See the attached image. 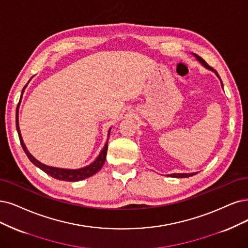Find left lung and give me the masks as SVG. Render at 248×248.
<instances>
[{
	"mask_svg": "<svg viewBox=\"0 0 248 248\" xmlns=\"http://www.w3.org/2000/svg\"><path fill=\"white\" fill-rule=\"evenodd\" d=\"M196 58H197L201 63H202L205 67H207V68H209V69H212V67H210V66L208 65V64L205 62L204 59H202L201 57L197 56V55H196ZM213 70L217 73V76L219 78V76H218V73L217 72V70H215L214 68H213ZM222 86H223V84H222ZM196 173H198V172H193V173H171L170 177H173V178H188V177H192V176L196 175Z\"/></svg>",
	"mask_w": 248,
	"mask_h": 248,
	"instance_id": "1",
	"label": "left lung"
}]
</instances>
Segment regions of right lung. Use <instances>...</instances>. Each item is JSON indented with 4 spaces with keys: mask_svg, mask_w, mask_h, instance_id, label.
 <instances>
[{
    "mask_svg": "<svg viewBox=\"0 0 248 248\" xmlns=\"http://www.w3.org/2000/svg\"><path fill=\"white\" fill-rule=\"evenodd\" d=\"M26 87V86H25ZM25 87L23 88V90L25 89ZM23 92V91H22ZM18 106H19V103L17 105V109H16V129L18 132V136H19V140H20V144L22 146V148L25 152V154L27 155V157L30 158V160L34 164V166L38 167L39 169H41L43 171H45L47 175L53 177L54 179H57L60 181H67V182H78L80 180H85L89 177H92L93 175H95L96 172H98L101 168L103 167V164L105 162L106 159V154H107V148L108 145L107 143L105 144L104 148L101 151V153L99 154V156L97 157V159L91 163L90 166L82 168L79 170H63V169H57V168H52V167H48L45 166V164L41 163L40 161L36 160L32 155L29 152V150L26 149L25 145L22 141L21 138V134L19 131V125H18Z\"/></svg>",
    "mask_w": 248,
    "mask_h": 248,
    "instance_id": "add662e5",
    "label": "right lung"
}]
</instances>
